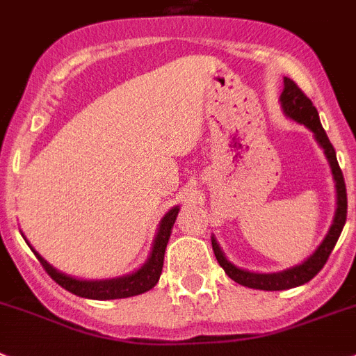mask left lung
<instances>
[{
  "mask_svg": "<svg viewBox=\"0 0 356 356\" xmlns=\"http://www.w3.org/2000/svg\"><path fill=\"white\" fill-rule=\"evenodd\" d=\"M281 106L284 115H286L288 118H291V120H296V122L308 127L309 131L314 133L317 144L324 149V154H326L327 162H330L331 167V175H333V180H335L337 211L335 218H333V223H331L330 230H327L326 234V238H324L323 243L318 245L317 250H315L308 259L302 261L300 265L291 266V268L282 270V272L257 273L248 272V270H243L239 268V266L232 265V263L225 257L223 250H221L218 241H216V238L212 236V250H214L216 259H218L221 268L225 270V273H227L232 281L241 284V286L254 288V290H288V288L300 286V284L312 281V279L323 270V266L326 265L327 257H330L331 250H333V247H335L337 241H339L340 232L344 229L346 216H348V194H346L344 176H342L339 162H337L335 149L331 145L326 131L323 129L317 108H315L314 102L302 93V90L288 77H284V90H282L281 93Z\"/></svg>",
  "mask_w": 356,
  "mask_h": 356,
  "instance_id": "obj_1",
  "label": "left lung"
}]
</instances>
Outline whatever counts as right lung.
Returning <instances> with one entry per match:
<instances>
[{
	"label": "right lung",
	"instance_id": "obj_1",
	"mask_svg": "<svg viewBox=\"0 0 356 356\" xmlns=\"http://www.w3.org/2000/svg\"><path fill=\"white\" fill-rule=\"evenodd\" d=\"M178 212H180V207L176 205V207H172L171 211L163 216L160 225H158L156 238L153 241V248H151V254H149L147 261L136 272L127 273V275H122V277L100 279V281H84V279L70 277L66 273L54 268L50 263H47L30 245L29 247L32 248L33 254H35V257H38L39 263L42 265V268L47 270L48 275L59 286H63L70 293H74V296L95 300L124 299V297L140 296L144 291L151 290L158 282V279H160V273H162L163 266V254H165V247L167 243H169V238H171L172 225H175Z\"/></svg>",
	"mask_w": 356,
	"mask_h": 356
}]
</instances>
